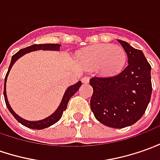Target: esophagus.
Segmentation results:
<instances>
[{
    "label": "esophagus",
    "mask_w": 160,
    "mask_h": 160,
    "mask_svg": "<svg viewBox=\"0 0 160 160\" xmlns=\"http://www.w3.org/2000/svg\"><path fill=\"white\" fill-rule=\"evenodd\" d=\"M81 81H82L83 83H88L89 81V78L88 76H85V77H83V78L81 79Z\"/></svg>",
    "instance_id": "esophagus-1"
}]
</instances>
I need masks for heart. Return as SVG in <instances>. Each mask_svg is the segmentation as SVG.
I'll use <instances>...</instances> for the list:
<instances>
[{"mask_svg": "<svg viewBox=\"0 0 160 160\" xmlns=\"http://www.w3.org/2000/svg\"><path fill=\"white\" fill-rule=\"evenodd\" d=\"M80 58L86 66L97 68L106 75H114L122 70L127 60L125 51L110 44L95 45L84 50Z\"/></svg>", "mask_w": 160, "mask_h": 160, "instance_id": "b5f03b06", "label": "heart"}]
</instances>
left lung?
Listing matches in <instances>:
<instances>
[{
	"instance_id": "left-lung-1",
	"label": "left lung",
	"mask_w": 160,
	"mask_h": 160,
	"mask_svg": "<svg viewBox=\"0 0 160 160\" xmlns=\"http://www.w3.org/2000/svg\"><path fill=\"white\" fill-rule=\"evenodd\" d=\"M117 41L127 53L128 66L117 75L90 79L94 90L90 107L100 122L122 129L137 122L147 108L152 91V67L142 51Z\"/></svg>"
}]
</instances>
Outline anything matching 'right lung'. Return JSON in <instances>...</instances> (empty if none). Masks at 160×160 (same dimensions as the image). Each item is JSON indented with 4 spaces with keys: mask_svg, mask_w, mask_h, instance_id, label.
<instances>
[{
    "mask_svg": "<svg viewBox=\"0 0 160 160\" xmlns=\"http://www.w3.org/2000/svg\"><path fill=\"white\" fill-rule=\"evenodd\" d=\"M60 48V44L58 43H44V44H33V45H30L28 46L26 48H23L20 50L18 52H16L15 55L12 56L11 62H10V65L8 67V70L7 74L5 77V81H4V91H3V94H4V99H5V102L7 105V108H8L9 112L11 113L12 115L14 116V117L16 118L17 121L19 122L20 123H22V125H24L25 127H28L30 129H33V130H43L45 129L47 127L53 125L54 123H56L58 121H59V119L61 118L62 115H63V112L65 111L67 107V103L69 102V100L71 98L73 94H75L76 92L79 90L80 87L81 86V81H78L76 84L70 86L68 88L66 89V91L64 94V96L62 98V101L59 106L57 108V110L53 113L52 115H51L50 117L44 118L43 120H40V121H27L25 119H22V117H20L18 115H16V113L14 112V110L12 109V108L10 107L7 98V94H6V81H7L8 75V72L11 69L12 66L15 64V62L21 58L22 56H23L24 54L30 52H34V51H38V50H46V51H58Z\"/></svg>",
    "mask_w": 160,
    "mask_h": 160,
    "instance_id": "1",
    "label": "right lung"
}]
</instances>
